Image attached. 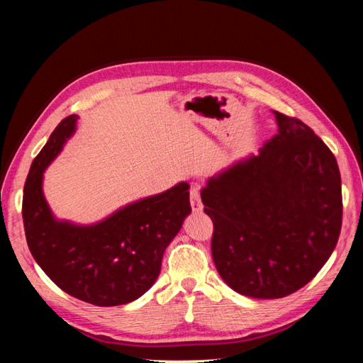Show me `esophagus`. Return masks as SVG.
<instances>
[{
    "mask_svg": "<svg viewBox=\"0 0 363 363\" xmlns=\"http://www.w3.org/2000/svg\"><path fill=\"white\" fill-rule=\"evenodd\" d=\"M189 196H191V207L194 212H201L203 211V203L200 199V191L196 186H192L189 191Z\"/></svg>",
    "mask_w": 363,
    "mask_h": 363,
    "instance_id": "esophagus-1",
    "label": "esophagus"
}]
</instances>
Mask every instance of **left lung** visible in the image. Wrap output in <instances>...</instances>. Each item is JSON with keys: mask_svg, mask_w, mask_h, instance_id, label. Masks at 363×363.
Listing matches in <instances>:
<instances>
[{"mask_svg": "<svg viewBox=\"0 0 363 363\" xmlns=\"http://www.w3.org/2000/svg\"><path fill=\"white\" fill-rule=\"evenodd\" d=\"M279 133L257 156L207 180L219 276L252 298H281L309 283L332 256L342 225L333 152L300 119L274 112Z\"/></svg>", "mask_w": 363, "mask_h": 363, "instance_id": "left-lung-1", "label": "left lung"}]
</instances>
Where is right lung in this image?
Instances as JSON below:
<instances>
[{"label":"right lung","mask_w":363,"mask_h":363,"mask_svg":"<svg viewBox=\"0 0 363 363\" xmlns=\"http://www.w3.org/2000/svg\"><path fill=\"white\" fill-rule=\"evenodd\" d=\"M77 118L62 119L31 163L23 196L27 244L62 291L101 307L127 304L159 277L163 252L191 213L189 184L131 203L92 225L57 221L42 192L43 171L72 136Z\"/></svg>","instance_id":"1"}]
</instances>
